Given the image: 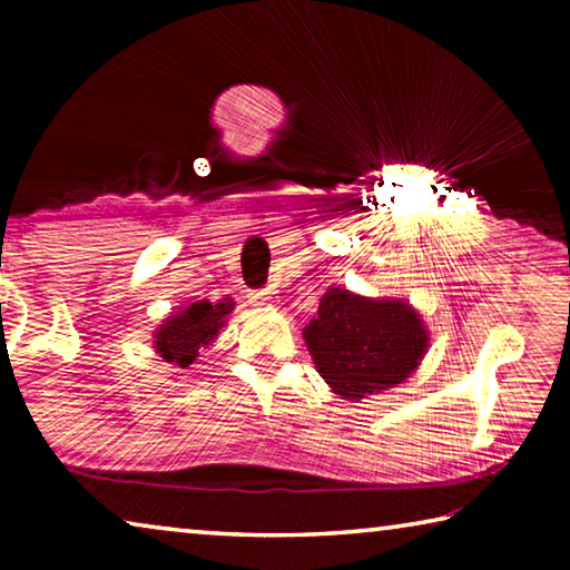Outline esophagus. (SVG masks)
<instances>
[{"label":"esophagus","mask_w":570,"mask_h":570,"mask_svg":"<svg viewBox=\"0 0 570 570\" xmlns=\"http://www.w3.org/2000/svg\"><path fill=\"white\" fill-rule=\"evenodd\" d=\"M274 298H276V292H274V288H264V292L250 294V296H248V302L254 304V306H268V304H274Z\"/></svg>","instance_id":"34e87169"}]
</instances>
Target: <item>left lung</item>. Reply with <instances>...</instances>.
Returning a JSON list of instances; mask_svg holds the SVG:
<instances>
[{"label": "left lung", "mask_w": 570, "mask_h": 570, "mask_svg": "<svg viewBox=\"0 0 570 570\" xmlns=\"http://www.w3.org/2000/svg\"><path fill=\"white\" fill-rule=\"evenodd\" d=\"M316 372L342 400L360 402L410 380L430 346L417 308L397 296H362L326 288L316 316L304 326Z\"/></svg>", "instance_id": "8db88e82"}]
</instances>
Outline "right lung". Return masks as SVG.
Listing matches in <instances>:
<instances>
[{
  "instance_id": "1",
  "label": "right lung",
  "mask_w": 570,
  "mask_h": 570,
  "mask_svg": "<svg viewBox=\"0 0 570 570\" xmlns=\"http://www.w3.org/2000/svg\"><path fill=\"white\" fill-rule=\"evenodd\" d=\"M230 312H234V298H218V302L200 298V302L183 304L178 312L158 324L153 334V350L163 362L188 370L200 356L198 352L208 350L214 340H218V332L226 326Z\"/></svg>"
}]
</instances>
